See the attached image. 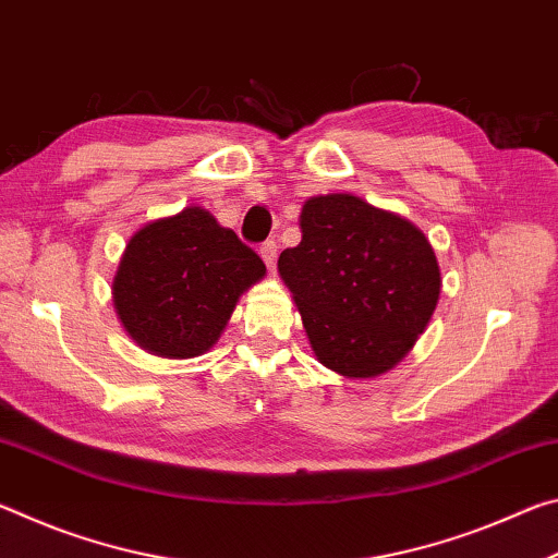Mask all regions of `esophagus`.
<instances>
[{"instance_id":"34e87169","label":"esophagus","mask_w":558,"mask_h":558,"mask_svg":"<svg viewBox=\"0 0 558 558\" xmlns=\"http://www.w3.org/2000/svg\"><path fill=\"white\" fill-rule=\"evenodd\" d=\"M260 258L266 260V266L272 270L276 268V260H278V241H266L260 245Z\"/></svg>"}]
</instances>
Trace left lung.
<instances>
[{
	"mask_svg": "<svg viewBox=\"0 0 558 558\" xmlns=\"http://www.w3.org/2000/svg\"><path fill=\"white\" fill-rule=\"evenodd\" d=\"M300 229L278 270L317 359L347 379L389 372L438 305L440 270L426 235L352 194L313 196Z\"/></svg>",
	"mask_w": 558,
	"mask_h": 558,
	"instance_id": "1",
	"label": "left lung"
}]
</instances>
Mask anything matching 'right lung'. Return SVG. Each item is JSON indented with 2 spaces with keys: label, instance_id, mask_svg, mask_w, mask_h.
Segmentation results:
<instances>
[{
  "label": "right lung",
  "instance_id": "add662e5",
  "mask_svg": "<svg viewBox=\"0 0 558 558\" xmlns=\"http://www.w3.org/2000/svg\"><path fill=\"white\" fill-rule=\"evenodd\" d=\"M266 276L260 256L209 211L147 223L132 235L112 295L122 325L157 356H199L216 344L241 292Z\"/></svg>",
  "mask_w": 558,
  "mask_h": 558
}]
</instances>
